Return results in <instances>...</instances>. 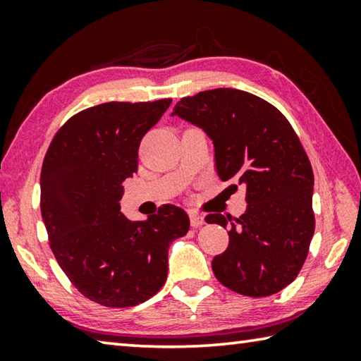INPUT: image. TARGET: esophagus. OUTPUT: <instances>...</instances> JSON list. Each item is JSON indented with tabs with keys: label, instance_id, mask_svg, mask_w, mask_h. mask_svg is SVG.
<instances>
[{
	"label": "esophagus",
	"instance_id": "34e87169",
	"mask_svg": "<svg viewBox=\"0 0 361 361\" xmlns=\"http://www.w3.org/2000/svg\"><path fill=\"white\" fill-rule=\"evenodd\" d=\"M190 220H191V226H192V228H201V226L204 225V223H205L204 216L196 214V212H191V214H190Z\"/></svg>",
	"mask_w": 361,
	"mask_h": 361
}]
</instances>
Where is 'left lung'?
I'll return each mask as SVG.
<instances>
[{
	"label": "left lung",
	"mask_w": 361,
	"mask_h": 361,
	"mask_svg": "<svg viewBox=\"0 0 361 361\" xmlns=\"http://www.w3.org/2000/svg\"><path fill=\"white\" fill-rule=\"evenodd\" d=\"M175 116L214 142L220 180L247 191L239 219H205L230 226V245L212 260L216 279L249 297L279 293L299 274L314 231L313 170L295 131L270 102L233 88L183 98Z\"/></svg>",
	"instance_id": "8db88e82"
}]
</instances>
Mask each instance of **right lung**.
Segmentation results:
<instances>
[{
    "instance_id": "obj_1",
    "label": "right lung",
    "mask_w": 361,
    "mask_h": 361,
    "mask_svg": "<svg viewBox=\"0 0 361 361\" xmlns=\"http://www.w3.org/2000/svg\"><path fill=\"white\" fill-rule=\"evenodd\" d=\"M171 99L104 102L85 109L51 142L42 169V216L72 284L104 307H133L162 288L169 247L190 230L167 204L146 220L120 212L122 183L138 170V147Z\"/></svg>"
}]
</instances>
